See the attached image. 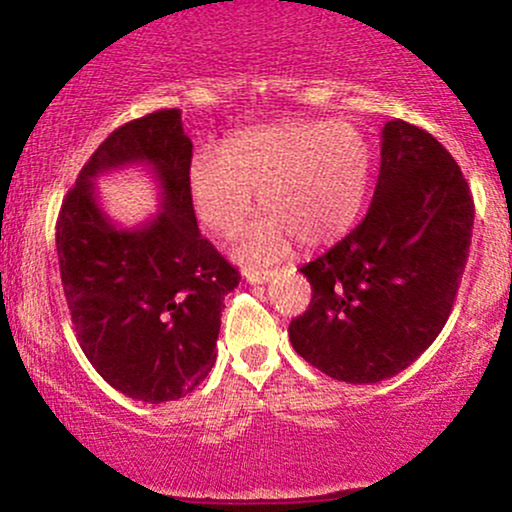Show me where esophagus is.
Segmentation results:
<instances>
[{
    "label": "esophagus",
    "mask_w": 512,
    "mask_h": 512,
    "mask_svg": "<svg viewBox=\"0 0 512 512\" xmlns=\"http://www.w3.org/2000/svg\"><path fill=\"white\" fill-rule=\"evenodd\" d=\"M272 276L274 272H264V269H245V279H248L250 284H267Z\"/></svg>",
    "instance_id": "1"
}]
</instances>
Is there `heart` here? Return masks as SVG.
Listing matches in <instances>:
<instances>
[{"label":"heart","mask_w":512,"mask_h":512,"mask_svg":"<svg viewBox=\"0 0 512 512\" xmlns=\"http://www.w3.org/2000/svg\"><path fill=\"white\" fill-rule=\"evenodd\" d=\"M370 146L349 122H276L248 129L190 163V197L216 236L231 238L260 207L269 219L240 243L248 260H279L301 243L317 250L354 228L370 182Z\"/></svg>","instance_id":"1"}]
</instances>
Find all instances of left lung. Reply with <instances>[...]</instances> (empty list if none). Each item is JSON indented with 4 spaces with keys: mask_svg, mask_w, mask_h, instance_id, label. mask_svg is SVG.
<instances>
[{
    "mask_svg": "<svg viewBox=\"0 0 512 512\" xmlns=\"http://www.w3.org/2000/svg\"><path fill=\"white\" fill-rule=\"evenodd\" d=\"M472 226V192L448 149L426 129L387 122L368 214L301 267L313 298L289 325L296 354L354 385L407 368L448 322Z\"/></svg>",
    "mask_w": 512,
    "mask_h": 512,
    "instance_id": "8db88e82",
    "label": "left lung"
}]
</instances>
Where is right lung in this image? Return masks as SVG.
<instances>
[{"label":"right lung","instance_id":"obj_1","mask_svg":"<svg viewBox=\"0 0 512 512\" xmlns=\"http://www.w3.org/2000/svg\"><path fill=\"white\" fill-rule=\"evenodd\" d=\"M132 162L155 170L164 211L129 232L97 207L92 180ZM190 163L192 142L178 108L127 122L93 151L57 219L76 339L105 383L149 404L185 397L207 378L223 298L240 281L238 269L199 233Z\"/></svg>","mask_w":512,"mask_h":512}]
</instances>
